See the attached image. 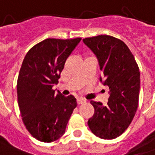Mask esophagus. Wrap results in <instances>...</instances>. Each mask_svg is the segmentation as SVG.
Returning <instances> with one entry per match:
<instances>
[{
    "mask_svg": "<svg viewBox=\"0 0 155 155\" xmlns=\"http://www.w3.org/2000/svg\"><path fill=\"white\" fill-rule=\"evenodd\" d=\"M84 103H86V101L84 100V99H82V98H78L77 99V104L80 105V104H84Z\"/></svg>",
    "mask_w": 155,
    "mask_h": 155,
    "instance_id": "34e87169",
    "label": "esophagus"
}]
</instances>
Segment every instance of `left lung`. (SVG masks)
Instances as JSON below:
<instances>
[{"label": "left lung", "instance_id": "8db88e82", "mask_svg": "<svg viewBox=\"0 0 155 155\" xmlns=\"http://www.w3.org/2000/svg\"><path fill=\"white\" fill-rule=\"evenodd\" d=\"M83 42L98 60L102 71L99 81L110 89L107 106L90 101L94 114L88 126L99 138L115 139L127 130L136 114L140 86L139 67L130 49L118 38L98 35Z\"/></svg>", "mask_w": 155, "mask_h": 155}]
</instances>
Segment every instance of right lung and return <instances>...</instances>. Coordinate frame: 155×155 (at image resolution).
Segmentation results:
<instances>
[{"label": "right lung", "mask_w": 155, "mask_h": 155, "mask_svg": "<svg viewBox=\"0 0 155 155\" xmlns=\"http://www.w3.org/2000/svg\"><path fill=\"white\" fill-rule=\"evenodd\" d=\"M81 40L48 38L33 47L23 61L17 81L18 104L24 124L39 141L49 143L62 136L77 106L74 96L57 94L52 87Z\"/></svg>", "instance_id": "1"}]
</instances>
